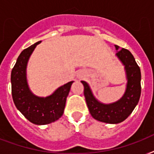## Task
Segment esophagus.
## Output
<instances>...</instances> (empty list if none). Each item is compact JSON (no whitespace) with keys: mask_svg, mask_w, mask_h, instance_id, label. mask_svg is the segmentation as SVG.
Instances as JSON below:
<instances>
[{"mask_svg":"<svg viewBox=\"0 0 154 154\" xmlns=\"http://www.w3.org/2000/svg\"><path fill=\"white\" fill-rule=\"evenodd\" d=\"M84 77H85L84 74H79V76H78V78H79V79H82V78H83Z\"/></svg>","mask_w":154,"mask_h":154,"instance_id":"34e87169","label":"esophagus"}]
</instances>
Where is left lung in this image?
Segmentation results:
<instances>
[{
    "mask_svg": "<svg viewBox=\"0 0 154 154\" xmlns=\"http://www.w3.org/2000/svg\"><path fill=\"white\" fill-rule=\"evenodd\" d=\"M116 56L124 66L126 88L123 96L115 102L105 104L95 97L87 82L84 85V95L89 112L94 119L108 124H117L126 119L136 107L141 96V70L132 53L115 45Z\"/></svg>",
    "mask_w": 154,
    "mask_h": 154,
    "instance_id": "obj_1",
    "label": "left lung"
}]
</instances>
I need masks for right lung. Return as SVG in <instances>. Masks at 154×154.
Returning <instances> with one entry per match:
<instances>
[{
    "mask_svg": "<svg viewBox=\"0 0 154 154\" xmlns=\"http://www.w3.org/2000/svg\"><path fill=\"white\" fill-rule=\"evenodd\" d=\"M41 42H37L20 53L11 72L12 96L16 107L26 119L38 125L50 124L62 116L66 98L73 83L69 82L63 85L47 97L37 96L30 90L26 70L28 61Z\"/></svg>",
    "mask_w": 154,
    "mask_h": 154,
    "instance_id": "add662e5",
    "label": "right lung"
}]
</instances>
